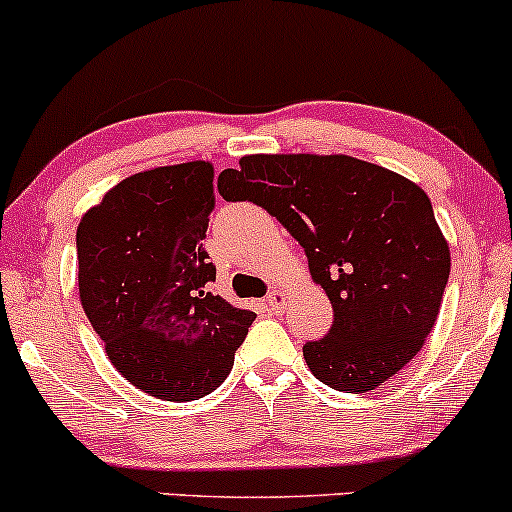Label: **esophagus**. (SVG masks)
<instances>
[{
  "label": "esophagus",
  "instance_id": "obj_1",
  "mask_svg": "<svg viewBox=\"0 0 512 512\" xmlns=\"http://www.w3.org/2000/svg\"><path fill=\"white\" fill-rule=\"evenodd\" d=\"M285 300H287V297H285L283 290H271V292H268L266 300H263V302H266V307L271 309V312H283V309H285Z\"/></svg>",
  "mask_w": 512,
  "mask_h": 512
}]
</instances>
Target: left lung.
Returning <instances> with one entry per match:
<instances>
[{
	"label": "left lung",
	"instance_id": "obj_1",
	"mask_svg": "<svg viewBox=\"0 0 512 512\" xmlns=\"http://www.w3.org/2000/svg\"><path fill=\"white\" fill-rule=\"evenodd\" d=\"M217 191L271 212L329 295V333L302 348L319 382L363 394L411 363L450 278V249L416 183L346 154H251L222 171Z\"/></svg>",
	"mask_w": 512,
	"mask_h": 512
}]
</instances>
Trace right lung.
<instances>
[{
  "label": "right lung",
  "mask_w": 512,
  "mask_h": 512,
  "mask_svg": "<svg viewBox=\"0 0 512 512\" xmlns=\"http://www.w3.org/2000/svg\"><path fill=\"white\" fill-rule=\"evenodd\" d=\"M212 176L208 162L142 171L77 227L84 314L120 375L164 401L200 399L222 384L256 319L210 290Z\"/></svg>",
  "instance_id": "add662e5"
}]
</instances>
